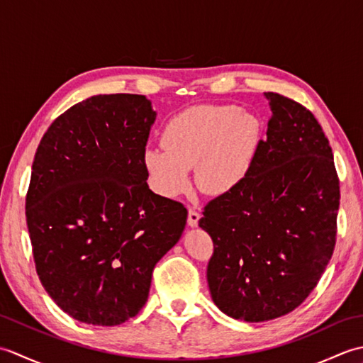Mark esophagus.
Masks as SVG:
<instances>
[{"label":"esophagus","mask_w":363,"mask_h":363,"mask_svg":"<svg viewBox=\"0 0 363 363\" xmlns=\"http://www.w3.org/2000/svg\"><path fill=\"white\" fill-rule=\"evenodd\" d=\"M199 218H201V215H199L195 209H189V218H187V221H189V226L190 228H196Z\"/></svg>","instance_id":"34e87169"}]
</instances>
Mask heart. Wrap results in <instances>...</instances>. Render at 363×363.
<instances>
[{"mask_svg":"<svg viewBox=\"0 0 363 363\" xmlns=\"http://www.w3.org/2000/svg\"><path fill=\"white\" fill-rule=\"evenodd\" d=\"M262 123L235 104H206L186 109L167 123L164 148H148L143 164L154 189L174 198L189 189L195 167L198 189L207 195L235 190L257 156Z\"/></svg>","mask_w":363,"mask_h":363,"instance_id":"1","label":"heart"}]
</instances>
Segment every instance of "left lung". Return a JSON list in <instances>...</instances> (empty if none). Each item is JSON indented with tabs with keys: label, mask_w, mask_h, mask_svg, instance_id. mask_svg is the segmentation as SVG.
Returning <instances> with one entry per match:
<instances>
[{
	"label": "left lung",
	"mask_w": 363,
	"mask_h": 363,
	"mask_svg": "<svg viewBox=\"0 0 363 363\" xmlns=\"http://www.w3.org/2000/svg\"><path fill=\"white\" fill-rule=\"evenodd\" d=\"M273 115L250 174L204 207L207 284L228 317L260 323L295 311L333 257L340 186L333 150L304 106L265 91Z\"/></svg>",
	"instance_id": "obj_1"
}]
</instances>
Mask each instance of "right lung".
<instances>
[{
  "label": "right lung",
  "instance_id": "obj_1",
  "mask_svg": "<svg viewBox=\"0 0 363 363\" xmlns=\"http://www.w3.org/2000/svg\"><path fill=\"white\" fill-rule=\"evenodd\" d=\"M156 115L143 95H96L54 120L37 148L26 195L35 269L54 303L81 323L135 317L154 267L186 228V207L146 184Z\"/></svg>",
  "mask_w": 363,
  "mask_h": 363
}]
</instances>
